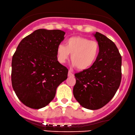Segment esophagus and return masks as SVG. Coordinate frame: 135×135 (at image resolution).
<instances>
[{
    "mask_svg": "<svg viewBox=\"0 0 135 135\" xmlns=\"http://www.w3.org/2000/svg\"><path fill=\"white\" fill-rule=\"evenodd\" d=\"M73 76H74V74H73L70 71H69V72H68V76H69V77H72Z\"/></svg>",
    "mask_w": 135,
    "mask_h": 135,
    "instance_id": "34e87169",
    "label": "esophagus"
}]
</instances>
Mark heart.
<instances>
[{"label":"heart","mask_w":135,"mask_h":135,"mask_svg":"<svg viewBox=\"0 0 135 135\" xmlns=\"http://www.w3.org/2000/svg\"><path fill=\"white\" fill-rule=\"evenodd\" d=\"M99 52V46L97 41H90L81 36H74L63 44L57 47V57L60 63H64L69 54L73 64L77 69L84 71L90 68L97 59Z\"/></svg>","instance_id":"b5f03b06"}]
</instances>
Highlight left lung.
I'll return each instance as SVG.
<instances>
[{"instance_id": "8db88e82", "label": "left lung", "mask_w": 135, "mask_h": 135, "mask_svg": "<svg viewBox=\"0 0 135 135\" xmlns=\"http://www.w3.org/2000/svg\"><path fill=\"white\" fill-rule=\"evenodd\" d=\"M99 46L96 62L89 69L74 74L73 94L83 108L95 110L113 98L121 81V56L111 40L96 32Z\"/></svg>"}]
</instances>
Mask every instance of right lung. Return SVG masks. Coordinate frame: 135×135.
Listing matches in <instances>:
<instances>
[{
    "label": "right lung",
    "instance_id": "right-lung-1",
    "mask_svg": "<svg viewBox=\"0 0 135 135\" xmlns=\"http://www.w3.org/2000/svg\"><path fill=\"white\" fill-rule=\"evenodd\" d=\"M61 30L38 29L20 42L12 60L11 81L17 96L33 109L47 106L68 69L57 61V47L64 40Z\"/></svg>",
    "mask_w": 135,
    "mask_h": 135
}]
</instances>
